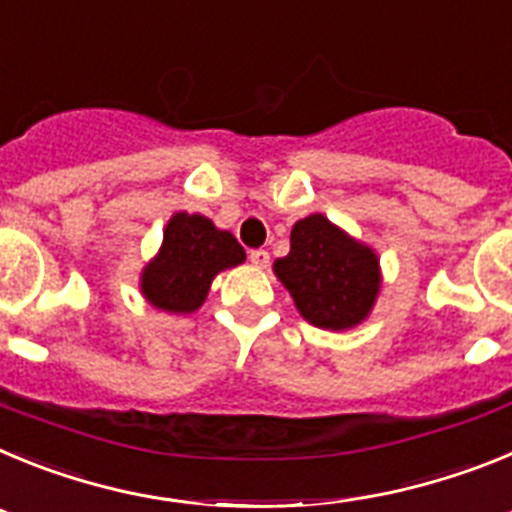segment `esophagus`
Returning <instances> with one entry per match:
<instances>
[{
  "mask_svg": "<svg viewBox=\"0 0 512 512\" xmlns=\"http://www.w3.org/2000/svg\"><path fill=\"white\" fill-rule=\"evenodd\" d=\"M248 259H251L253 266L266 269V266H269V251H264V248H253V251L248 253Z\"/></svg>",
  "mask_w": 512,
  "mask_h": 512,
  "instance_id": "esophagus-1",
  "label": "esophagus"
}]
</instances>
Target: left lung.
<instances>
[{"label":"left lung","instance_id":"left-lung-1","mask_svg":"<svg viewBox=\"0 0 512 512\" xmlns=\"http://www.w3.org/2000/svg\"><path fill=\"white\" fill-rule=\"evenodd\" d=\"M274 274L302 318L325 330H346L366 320L382 284L377 253L320 212L297 220L289 253L274 261Z\"/></svg>","mask_w":512,"mask_h":512}]
</instances>
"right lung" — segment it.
<instances>
[{"label":"right lung","instance_id":"right-lung-1","mask_svg":"<svg viewBox=\"0 0 512 512\" xmlns=\"http://www.w3.org/2000/svg\"><path fill=\"white\" fill-rule=\"evenodd\" d=\"M246 261V251L228 230L205 215L176 212L164 228L161 251L140 274V292L153 307L189 315L205 302L212 279Z\"/></svg>","mask_w":512,"mask_h":512}]
</instances>
